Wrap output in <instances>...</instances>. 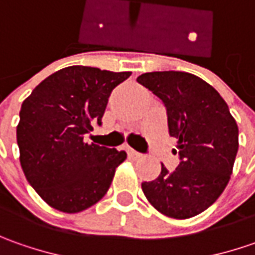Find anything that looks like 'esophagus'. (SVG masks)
<instances>
[{
	"mask_svg": "<svg viewBox=\"0 0 255 255\" xmlns=\"http://www.w3.org/2000/svg\"><path fill=\"white\" fill-rule=\"evenodd\" d=\"M128 152H129V154L132 156L133 159H142L143 157L142 153L136 152V150H134V149H132V147H128Z\"/></svg>",
	"mask_w": 255,
	"mask_h": 255,
	"instance_id": "esophagus-1",
	"label": "esophagus"
}]
</instances>
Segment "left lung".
I'll use <instances>...</instances> for the list:
<instances>
[{
  "label": "left lung",
  "mask_w": 255,
  "mask_h": 255,
  "mask_svg": "<svg viewBox=\"0 0 255 255\" xmlns=\"http://www.w3.org/2000/svg\"><path fill=\"white\" fill-rule=\"evenodd\" d=\"M137 82L164 105L180 159L173 171L162 164L157 179L143 181V193L169 217L197 216L220 197L230 180L239 150L237 123L220 93L196 75L147 72Z\"/></svg>",
  "instance_id": "obj_1"
}]
</instances>
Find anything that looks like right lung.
I'll list each match as a JSON object with an SVG mask.
<instances>
[{
    "instance_id": "add662e5",
    "label": "right lung",
    "mask_w": 255,
    "mask_h": 255,
    "mask_svg": "<svg viewBox=\"0 0 255 255\" xmlns=\"http://www.w3.org/2000/svg\"><path fill=\"white\" fill-rule=\"evenodd\" d=\"M130 72L68 66L49 75L25 99L16 126L19 162L28 183L51 207L86 210L109 190L126 152L84 142L112 91Z\"/></svg>"
}]
</instances>
